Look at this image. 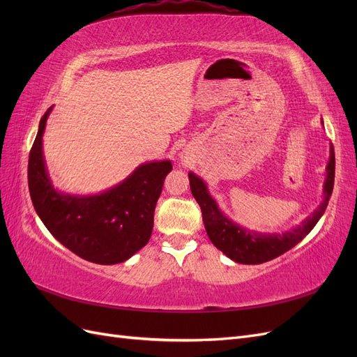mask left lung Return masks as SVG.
Here are the masks:
<instances>
[{"label":"left lung","instance_id":"obj_1","mask_svg":"<svg viewBox=\"0 0 357 357\" xmlns=\"http://www.w3.org/2000/svg\"><path fill=\"white\" fill-rule=\"evenodd\" d=\"M190 190L193 198L199 204L202 211V220L205 231L210 241L223 252L232 261L245 265H257L271 261L280 255L286 253L291 247L305 238V235L314 228L319 219L325 213L329 198L333 190L335 180V153L331 146V158L326 167V181H325V199L319 205V208L307 218L296 228L283 234H262L245 229L238 223L226 218L208 193L207 185L198 176L189 172Z\"/></svg>","mask_w":357,"mask_h":357}]
</instances>
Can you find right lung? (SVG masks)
<instances>
[{
  "instance_id": "1",
  "label": "right lung",
  "mask_w": 357,
  "mask_h": 357,
  "mask_svg": "<svg viewBox=\"0 0 357 357\" xmlns=\"http://www.w3.org/2000/svg\"><path fill=\"white\" fill-rule=\"evenodd\" d=\"M50 109L41 117L28 160V186L34 208L49 232L84 261L114 265L143 248L152 235L153 214L169 160L146 162L117 186L98 195H66L52 186L45 156Z\"/></svg>"
}]
</instances>
